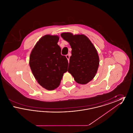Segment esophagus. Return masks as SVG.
I'll use <instances>...</instances> for the list:
<instances>
[{"label":"esophagus","mask_w":133,"mask_h":133,"mask_svg":"<svg viewBox=\"0 0 133 133\" xmlns=\"http://www.w3.org/2000/svg\"><path fill=\"white\" fill-rule=\"evenodd\" d=\"M66 58H67V59H68V60L69 61V59H70V55H69V54H67V55H66Z\"/></svg>","instance_id":"obj_1"}]
</instances>
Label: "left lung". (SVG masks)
I'll list each match as a JSON object with an SVG mask.
<instances>
[{"instance_id":"obj_1","label":"left lung","mask_w":133,"mask_h":133,"mask_svg":"<svg viewBox=\"0 0 133 133\" xmlns=\"http://www.w3.org/2000/svg\"><path fill=\"white\" fill-rule=\"evenodd\" d=\"M61 36L69 43L72 48L68 71L76 82L86 84L96 75L99 58L94 45L84 34L62 33Z\"/></svg>"}]
</instances>
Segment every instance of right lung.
I'll list each match as a JSON object with an SVG mask.
<instances>
[{
  "label": "right lung",
  "mask_w": 133,
  "mask_h": 133,
  "mask_svg": "<svg viewBox=\"0 0 133 133\" xmlns=\"http://www.w3.org/2000/svg\"><path fill=\"white\" fill-rule=\"evenodd\" d=\"M57 35H46L42 37L32 49L29 66L37 82L44 88L53 90L60 85L64 73L67 71L68 62L61 54L57 44Z\"/></svg>",
  "instance_id": "1"
}]
</instances>
